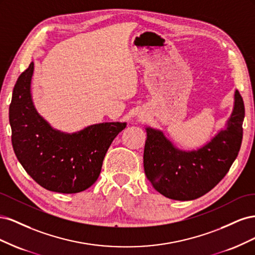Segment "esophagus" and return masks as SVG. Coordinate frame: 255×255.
I'll return each mask as SVG.
<instances>
[{
    "label": "esophagus",
    "mask_w": 255,
    "mask_h": 255,
    "mask_svg": "<svg viewBox=\"0 0 255 255\" xmlns=\"http://www.w3.org/2000/svg\"><path fill=\"white\" fill-rule=\"evenodd\" d=\"M144 117H145V115H144V113L143 112H139V113H138L137 114V118L138 119H144Z\"/></svg>",
    "instance_id": "34e87169"
}]
</instances>
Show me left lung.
Instances as JSON below:
<instances>
[{
    "label": "left lung",
    "instance_id": "left-lung-1",
    "mask_svg": "<svg viewBox=\"0 0 255 255\" xmlns=\"http://www.w3.org/2000/svg\"><path fill=\"white\" fill-rule=\"evenodd\" d=\"M245 106L238 90L225 127L197 150H182L163 130L145 127L144 172L163 196L179 201L195 200L212 190L236 159L243 139Z\"/></svg>",
    "mask_w": 255,
    "mask_h": 255
}]
</instances>
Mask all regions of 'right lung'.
Instances as JSON below:
<instances>
[{"label":"right lung","instance_id":"1","mask_svg":"<svg viewBox=\"0 0 255 255\" xmlns=\"http://www.w3.org/2000/svg\"><path fill=\"white\" fill-rule=\"evenodd\" d=\"M33 74L30 63L12 91L9 123L14 154L45 189L61 194L87 189L98 180L105 154L127 122L97 123L74 133L52 128L34 105Z\"/></svg>","mask_w":255,"mask_h":255}]
</instances>
